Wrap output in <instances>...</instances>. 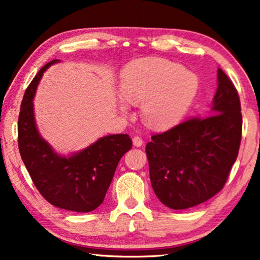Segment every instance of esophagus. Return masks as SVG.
<instances>
[{
  "label": "esophagus",
  "instance_id": "34e87169",
  "mask_svg": "<svg viewBox=\"0 0 260 260\" xmlns=\"http://www.w3.org/2000/svg\"><path fill=\"white\" fill-rule=\"evenodd\" d=\"M133 145L135 147H141L143 145V140L141 137H134L133 138Z\"/></svg>",
  "mask_w": 260,
  "mask_h": 260
}]
</instances>
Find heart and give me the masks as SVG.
Returning <instances> with one entry per match:
<instances>
[{
	"label": "heart",
	"mask_w": 260,
	"mask_h": 260,
	"mask_svg": "<svg viewBox=\"0 0 260 260\" xmlns=\"http://www.w3.org/2000/svg\"><path fill=\"white\" fill-rule=\"evenodd\" d=\"M122 97L141 104L143 121L152 128H168L178 122L198 91V78L182 64L160 57H146L129 63L120 76ZM120 109L127 106L120 102Z\"/></svg>",
	"instance_id": "obj_1"
}]
</instances>
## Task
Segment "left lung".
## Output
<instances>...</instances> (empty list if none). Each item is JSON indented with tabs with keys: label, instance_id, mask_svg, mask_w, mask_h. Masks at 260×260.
<instances>
[{
	"label": "left lung",
	"instance_id": "left-lung-1",
	"mask_svg": "<svg viewBox=\"0 0 260 260\" xmlns=\"http://www.w3.org/2000/svg\"><path fill=\"white\" fill-rule=\"evenodd\" d=\"M212 115L194 117L147 143L152 189L171 209L194 207L223 188L242 138L241 102L221 68Z\"/></svg>",
	"mask_w": 260,
	"mask_h": 260
}]
</instances>
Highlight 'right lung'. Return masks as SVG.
<instances>
[{
	"mask_svg": "<svg viewBox=\"0 0 260 260\" xmlns=\"http://www.w3.org/2000/svg\"><path fill=\"white\" fill-rule=\"evenodd\" d=\"M40 69L24 93L18 117V148L32 182L49 204L66 211L88 213L103 201L119 160L132 148L128 134L101 138L69 157L57 155L40 137L34 113V97L44 72Z\"/></svg>",
	"mask_w": 260,
	"mask_h": 260,
	"instance_id": "add662e5",
	"label": "right lung"
}]
</instances>
